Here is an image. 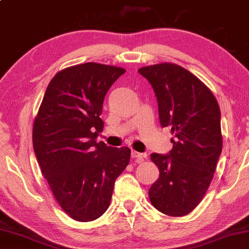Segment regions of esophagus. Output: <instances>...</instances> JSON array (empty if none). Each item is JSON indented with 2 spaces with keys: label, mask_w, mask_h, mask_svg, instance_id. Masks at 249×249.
Segmentation results:
<instances>
[{
  "label": "esophagus",
  "mask_w": 249,
  "mask_h": 249,
  "mask_svg": "<svg viewBox=\"0 0 249 249\" xmlns=\"http://www.w3.org/2000/svg\"><path fill=\"white\" fill-rule=\"evenodd\" d=\"M144 157H146V153H140V152H137V151H132V158H134V159H138V160H143Z\"/></svg>",
  "instance_id": "34e87169"
}]
</instances>
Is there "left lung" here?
Masks as SVG:
<instances>
[{
  "label": "left lung",
  "mask_w": 249,
  "mask_h": 249,
  "mask_svg": "<svg viewBox=\"0 0 249 249\" xmlns=\"http://www.w3.org/2000/svg\"><path fill=\"white\" fill-rule=\"evenodd\" d=\"M138 71L155 90L161 126L175 136L168 155L151 153L160 175L149 198L162 213L186 215L209 188L222 151L218 101L200 79L179 65L161 63Z\"/></svg>",
  "instance_id": "1"
}]
</instances>
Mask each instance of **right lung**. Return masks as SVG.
<instances>
[{
  "instance_id": "obj_1",
  "label": "right lung",
  "mask_w": 249,
  "mask_h": 249,
  "mask_svg": "<svg viewBox=\"0 0 249 249\" xmlns=\"http://www.w3.org/2000/svg\"><path fill=\"white\" fill-rule=\"evenodd\" d=\"M122 67L84 63L60 71L50 81L33 128L35 155L61 208L89 222L110 206L115 179L129 163L130 149L107 146L103 100Z\"/></svg>"
}]
</instances>
